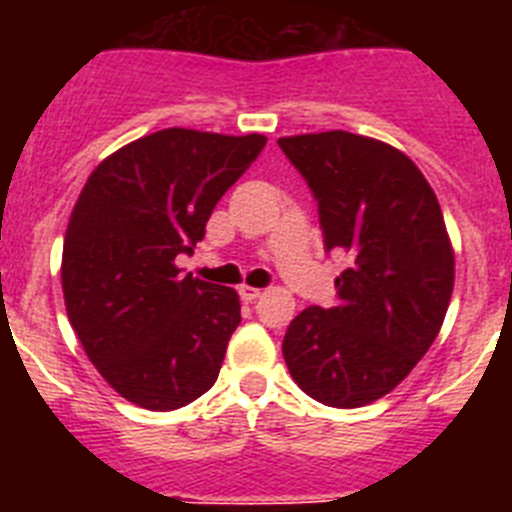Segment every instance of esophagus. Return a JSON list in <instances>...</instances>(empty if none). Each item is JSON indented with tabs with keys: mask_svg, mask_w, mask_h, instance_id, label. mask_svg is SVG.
I'll return each mask as SVG.
<instances>
[{
	"mask_svg": "<svg viewBox=\"0 0 512 512\" xmlns=\"http://www.w3.org/2000/svg\"><path fill=\"white\" fill-rule=\"evenodd\" d=\"M238 295H241V300L253 302V300H259V297H261V289L259 287H251V284H241V289H238Z\"/></svg>",
	"mask_w": 512,
	"mask_h": 512,
	"instance_id": "1",
	"label": "esophagus"
}]
</instances>
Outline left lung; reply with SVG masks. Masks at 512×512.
<instances>
[{
	"mask_svg": "<svg viewBox=\"0 0 512 512\" xmlns=\"http://www.w3.org/2000/svg\"><path fill=\"white\" fill-rule=\"evenodd\" d=\"M318 200L325 248L346 266L333 307H305L282 343L312 400L361 408L392 392L436 341L454 248L436 192L390 143L328 130L279 138Z\"/></svg>",
	"mask_w": 512,
	"mask_h": 512,
	"instance_id": "left-lung-1",
	"label": "left lung"
}]
</instances>
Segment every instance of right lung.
Returning <instances> with one entry per match:
<instances>
[{
  "instance_id": "1",
  "label": "right lung",
  "mask_w": 512,
  "mask_h": 512,
  "mask_svg": "<svg viewBox=\"0 0 512 512\" xmlns=\"http://www.w3.org/2000/svg\"><path fill=\"white\" fill-rule=\"evenodd\" d=\"M266 138L166 128L107 156L81 189L63 238L71 328L104 382L138 408L176 410L215 384L238 292L182 277L225 192Z\"/></svg>"
}]
</instances>
